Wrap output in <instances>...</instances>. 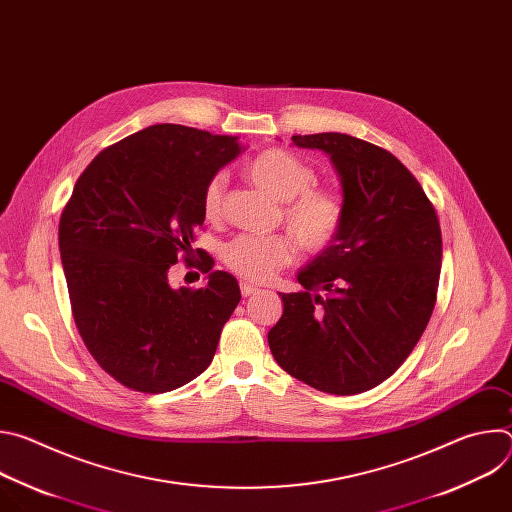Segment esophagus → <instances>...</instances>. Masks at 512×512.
<instances>
[{"mask_svg":"<svg viewBox=\"0 0 512 512\" xmlns=\"http://www.w3.org/2000/svg\"><path fill=\"white\" fill-rule=\"evenodd\" d=\"M257 291H259V287H255L253 283H249V281H241V294H243V298L253 296V294H257Z\"/></svg>","mask_w":512,"mask_h":512,"instance_id":"34e87169","label":"esophagus"}]
</instances>
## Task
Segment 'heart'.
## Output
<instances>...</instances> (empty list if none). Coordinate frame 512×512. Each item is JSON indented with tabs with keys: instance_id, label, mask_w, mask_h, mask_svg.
<instances>
[{
	"instance_id": "heart-1",
	"label": "heart",
	"mask_w": 512,
	"mask_h": 512,
	"mask_svg": "<svg viewBox=\"0 0 512 512\" xmlns=\"http://www.w3.org/2000/svg\"><path fill=\"white\" fill-rule=\"evenodd\" d=\"M247 176L269 196L283 202V223L306 251L320 253L336 241L344 225V202L336 192L314 186L316 172L302 158L271 148L247 164ZM225 186L227 176L216 172L202 190V210L210 221L221 216ZM294 257L296 243L289 235H243L225 249V263L251 281L271 279Z\"/></svg>"
}]
</instances>
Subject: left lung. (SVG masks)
Masks as SVG:
<instances>
[{
  "instance_id": "1",
  "label": "left lung",
  "mask_w": 512,
  "mask_h": 512,
  "mask_svg": "<svg viewBox=\"0 0 512 512\" xmlns=\"http://www.w3.org/2000/svg\"><path fill=\"white\" fill-rule=\"evenodd\" d=\"M324 152L342 186L336 241L279 294L267 340L279 367L330 393L356 395L389 379L421 338L442 269V231L415 176L387 150L346 133L294 135Z\"/></svg>"
}]
</instances>
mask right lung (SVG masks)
Instances as JSON below:
<instances>
[{
  "label": "right lung",
  "mask_w": 512,
  "mask_h": 512,
  "mask_svg": "<svg viewBox=\"0 0 512 512\" xmlns=\"http://www.w3.org/2000/svg\"><path fill=\"white\" fill-rule=\"evenodd\" d=\"M243 150L233 135L150 125L103 150L62 210L72 316L101 369L133 391H174L204 373L241 300L227 271L198 289L172 287L168 271L192 255L208 178Z\"/></svg>",
  "instance_id": "obj_1"
}]
</instances>
